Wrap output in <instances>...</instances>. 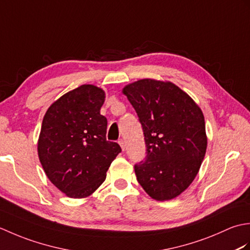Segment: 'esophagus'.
<instances>
[{"label": "esophagus", "mask_w": 250, "mask_h": 250, "mask_svg": "<svg viewBox=\"0 0 250 250\" xmlns=\"http://www.w3.org/2000/svg\"><path fill=\"white\" fill-rule=\"evenodd\" d=\"M118 143H119V145H120V147H121V149H122V150H125V140H124V139H120V140L118 141Z\"/></svg>", "instance_id": "34e87169"}]
</instances>
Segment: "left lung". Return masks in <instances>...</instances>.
<instances>
[{
  "label": "left lung",
  "mask_w": 250,
  "mask_h": 250,
  "mask_svg": "<svg viewBox=\"0 0 250 250\" xmlns=\"http://www.w3.org/2000/svg\"><path fill=\"white\" fill-rule=\"evenodd\" d=\"M122 92L144 132L146 157L134 166L137 182L157 201L176 198L193 182L205 156L203 113L169 82L141 79Z\"/></svg>",
  "instance_id": "8db88e82"
}]
</instances>
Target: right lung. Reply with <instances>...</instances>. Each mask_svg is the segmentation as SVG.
Listing matches in <instances>:
<instances>
[{
    "instance_id": "obj_1",
    "label": "right lung",
    "mask_w": 250,
    "mask_h": 250,
    "mask_svg": "<svg viewBox=\"0 0 250 250\" xmlns=\"http://www.w3.org/2000/svg\"><path fill=\"white\" fill-rule=\"evenodd\" d=\"M105 92L83 84L62 95L44 116L37 144L44 171L56 187L74 199L93 193L120 146L106 140L107 119L100 114Z\"/></svg>"
}]
</instances>
